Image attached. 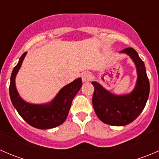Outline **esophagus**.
I'll list each match as a JSON object with an SVG mask.
<instances>
[{
    "label": "esophagus",
    "mask_w": 159,
    "mask_h": 159,
    "mask_svg": "<svg viewBox=\"0 0 159 159\" xmlns=\"http://www.w3.org/2000/svg\"><path fill=\"white\" fill-rule=\"evenodd\" d=\"M81 78H82V81L84 82H86V81H91V74L89 71L83 72L82 75H81Z\"/></svg>",
    "instance_id": "1"
}]
</instances>
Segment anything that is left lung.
Instances as JSON below:
<instances>
[{"mask_svg": "<svg viewBox=\"0 0 159 159\" xmlns=\"http://www.w3.org/2000/svg\"><path fill=\"white\" fill-rule=\"evenodd\" d=\"M128 54L136 66L138 74L135 87L131 93L117 95L109 92L99 83L92 81L94 91L92 104L99 119L105 124L123 126L132 122L142 113L148 98L150 85L145 66L137 51L128 48L121 51Z\"/></svg>", "mask_w": 159, "mask_h": 159, "instance_id": "8db88e82", "label": "left lung"}]
</instances>
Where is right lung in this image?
<instances>
[{"mask_svg": "<svg viewBox=\"0 0 159 159\" xmlns=\"http://www.w3.org/2000/svg\"><path fill=\"white\" fill-rule=\"evenodd\" d=\"M27 52L19 59L11 76L9 93L13 105L27 123L39 129H49L61 125L69 112L72 100L82 86L81 78H78L60 90L51 102L42 105H34L20 98L15 85V78L20 69Z\"/></svg>", "mask_w": 159, "mask_h": 159, "instance_id": "right-lung-1", "label": "right lung"}]
</instances>
